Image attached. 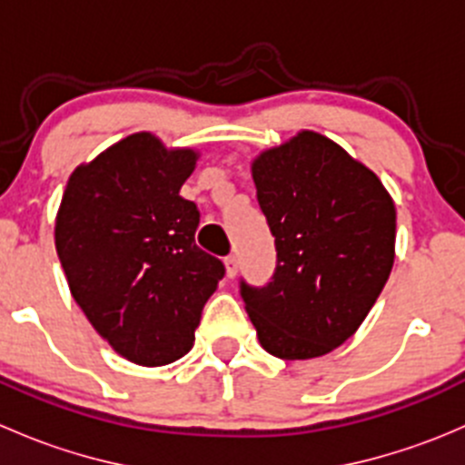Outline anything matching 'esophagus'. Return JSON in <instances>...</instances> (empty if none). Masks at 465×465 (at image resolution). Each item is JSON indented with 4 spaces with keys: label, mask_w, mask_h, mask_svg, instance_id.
<instances>
[{
    "label": "esophagus",
    "mask_w": 465,
    "mask_h": 465,
    "mask_svg": "<svg viewBox=\"0 0 465 465\" xmlns=\"http://www.w3.org/2000/svg\"><path fill=\"white\" fill-rule=\"evenodd\" d=\"M224 267H227L229 279H233V276L238 274V259H236V256H227V259H224Z\"/></svg>",
    "instance_id": "esophagus-1"
}]
</instances>
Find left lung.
<instances>
[{
	"instance_id": "left-lung-1",
	"label": "left lung",
	"mask_w": 465,
	"mask_h": 465,
	"mask_svg": "<svg viewBox=\"0 0 465 465\" xmlns=\"http://www.w3.org/2000/svg\"><path fill=\"white\" fill-rule=\"evenodd\" d=\"M276 245L262 288L241 297L267 353L311 360L360 328L396 254V206L373 171L320 133L302 130L252 163Z\"/></svg>"
}]
</instances>
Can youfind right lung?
<instances>
[{
  "instance_id": "1",
  "label": "right lung",
  "mask_w": 465,
  "mask_h": 465,
  "mask_svg": "<svg viewBox=\"0 0 465 465\" xmlns=\"http://www.w3.org/2000/svg\"><path fill=\"white\" fill-rule=\"evenodd\" d=\"M198 153L137 133L72 173L55 250L94 331L119 355L162 367L186 355L223 261L195 245L200 211L180 195Z\"/></svg>"
}]
</instances>
